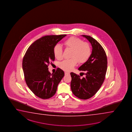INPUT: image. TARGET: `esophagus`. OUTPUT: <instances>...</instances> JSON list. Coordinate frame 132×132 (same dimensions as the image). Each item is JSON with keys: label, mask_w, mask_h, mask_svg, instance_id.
I'll return each instance as SVG.
<instances>
[{"label": "esophagus", "mask_w": 132, "mask_h": 132, "mask_svg": "<svg viewBox=\"0 0 132 132\" xmlns=\"http://www.w3.org/2000/svg\"><path fill=\"white\" fill-rule=\"evenodd\" d=\"M69 72H65V74L66 75H68V74H69Z\"/></svg>", "instance_id": "esophagus-1"}]
</instances>
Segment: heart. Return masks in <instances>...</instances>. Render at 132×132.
I'll return each instance as SVG.
<instances>
[{
	"mask_svg": "<svg viewBox=\"0 0 132 132\" xmlns=\"http://www.w3.org/2000/svg\"><path fill=\"white\" fill-rule=\"evenodd\" d=\"M64 44L67 48L72 50V58L65 60L60 63V67L65 71H71L78 61L80 63L85 62L90 56L91 47L89 43L83 42L80 38L72 36L65 41ZM54 54L57 60L62 58V48L60 44H57L54 47Z\"/></svg>",
	"mask_w": 132,
	"mask_h": 132,
	"instance_id": "b5f03b06",
	"label": "heart"
}]
</instances>
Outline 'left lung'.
Segmentation results:
<instances>
[{"mask_svg":"<svg viewBox=\"0 0 132 132\" xmlns=\"http://www.w3.org/2000/svg\"><path fill=\"white\" fill-rule=\"evenodd\" d=\"M82 36L91 43L92 54L87 61L78 68V70L85 72H81L82 76L85 75V77L81 78V75L71 72V88L75 96L85 100L95 95L103 83L107 69V58L104 50L97 40L90 36Z\"/></svg>","mask_w":132,"mask_h":132,"instance_id":"8db88e82","label":"left lung"}]
</instances>
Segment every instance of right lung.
Instances as JSON below:
<instances>
[{
	"mask_svg": "<svg viewBox=\"0 0 132 132\" xmlns=\"http://www.w3.org/2000/svg\"><path fill=\"white\" fill-rule=\"evenodd\" d=\"M67 35L44 36L29 46L22 60V69L27 86L40 98H51L55 94L64 72L58 68L51 74L48 66L54 61V47Z\"/></svg>",
	"mask_w": 132,
	"mask_h": 132,
	"instance_id": "1",
	"label": "right lung"
}]
</instances>
